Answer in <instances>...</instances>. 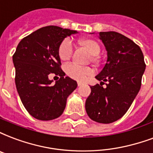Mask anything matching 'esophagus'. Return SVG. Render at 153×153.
Here are the masks:
<instances>
[{
  "mask_svg": "<svg viewBox=\"0 0 153 153\" xmlns=\"http://www.w3.org/2000/svg\"><path fill=\"white\" fill-rule=\"evenodd\" d=\"M82 85H83V83H81V82H80V81H78V82H77V85L78 86H81Z\"/></svg>",
  "mask_w": 153,
  "mask_h": 153,
  "instance_id": "obj_1",
  "label": "esophagus"
}]
</instances>
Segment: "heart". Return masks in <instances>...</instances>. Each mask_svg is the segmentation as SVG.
<instances>
[{"mask_svg":"<svg viewBox=\"0 0 153 153\" xmlns=\"http://www.w3.org/2000/svg\"><path fill=\"white\" fill-rule=\"evenodd\" d=\"M79 44L85 49L89 55L94 56L98 55L100 52V46L95 40L91 39H83L79 41ZM73 48L72 42L68 39H65L62 41L59 47V58L61 60H68L71 58ZM66 74L70 78L78 81H85L87 78L93 75V70L90 68L81 67L76 64H68L64 68Z\"/></svg>","mask_w":153,"mask_h":153,"instance_id":"obj_1","label":"heart"}]
</instances>
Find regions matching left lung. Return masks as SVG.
Wrapping results in <instances>:
<instances>
[{"mask_svg":"<svg viewBox=\"0 0 153 153\" xmlns=\"http://www.w3.org/2000/svg\"><path fill=\"white\" fill-rule=\"evenodd\" d=\"M98 34L107 51V59L95 76L100 85L90 86L85 111L92 120L111 123L124 115L132 104L140 89L146 65L140 48L132 40L114 31Z\"/></svg>","mask_w":153,"mask_h":153,"instance_id":"left-lung-1","label":"left lung"}]
</instances>
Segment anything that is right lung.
<instances>
[{"mask_svg":"<svg viewBox=\"0 0 153 153\" xmlns=\"http://www.w3.org/2000/svg\"><path fill=\"white\" fill-rule=\"evenodd\" d=\"M76 30L56 26H44L21 40L13 62L16 88L29 114L39 120H52L64 112L67 98L77 87L76 81L60 68L59 47L62 41ZM59 75L52 84L48 76Z\"/></svg>","mask_w":153,"mask_h":153,"instance_id":"add662e5","label":"right lung"}]
</instances>
